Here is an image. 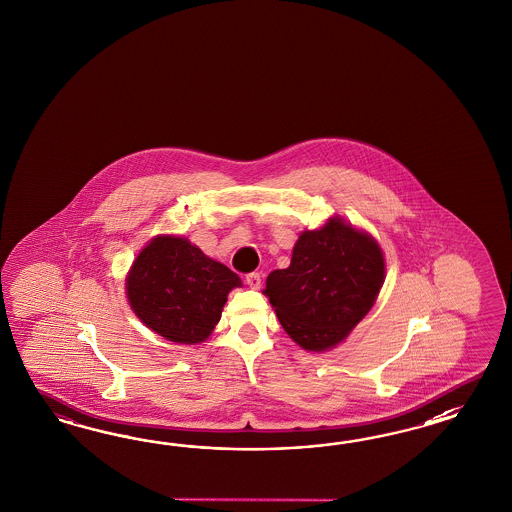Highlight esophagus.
Instances as JSON below:
<instances>
[{
    "instance_id": "1",
    "label": "esophagus",
    "mask_w": 512,
    "mask_h": 512,
    "mask_svg": "<svg viewBox=\"0 0 512 512\" xmlns=\"http://www.w3.org/2000/svg\"><path fill=\"white\" fill-rule=\"evenodd\" d=\"M246 281H248V285L251 289H255V291H257V289H261V274H257V272L248 274V276H246Z\"/></svg>"
}]
</instances>
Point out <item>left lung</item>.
I'll use <instances>...</instances> for the list:
<instances>
[{"instance_id":"obj_1","label":"left lung","mask_w":512,"mask_h":512,"mask_svg":"<svg viewBox=\"0 0 512 512\" xmlns=\"http://www.w3.org/2000/svg\"><path fill=\"white\" fill-rule=\"evenodd\" d=\"M385 281V257L372 234L341 217L298 236L291 264L266 278L264 295L302 349L323 353L372 310Z\"/></svg>"}]
</instances>
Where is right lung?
Listing matches in <instances>:
<instances>
[{
	"label": "right lung",
	"mask_w": 512,
	"mask_h": 512,
	"mask_svg": "<svg viewBox=\"0 0 512 512\" xmlns=\"http://www.w3.org/2000/svg\"><path fill=\"white\" fill-rule=\"evenodd\" d=\"M242 279L187 238L159 234L140 249L125 278L131 310L155 334L195 345L216 328L227 295Z\"/></svg>",
	"instance_id": "1"
}]
</instances>
